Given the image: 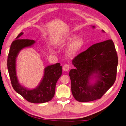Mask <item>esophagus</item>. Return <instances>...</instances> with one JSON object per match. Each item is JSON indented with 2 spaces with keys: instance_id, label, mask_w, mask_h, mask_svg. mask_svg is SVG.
Returning <instances> with one entry per match:
<instances>
[{
  "instance_id": "1",
  "label": "esophagus",
  "mask_w": 126,
  "mask_h": 126,
  "mask_svg": "<svg viewBox=\"0 0 126 126\" xmlns=\"http://www.w3.org/2000/svg\"><path fill=\"white\" fill-rule=\"evenodd\" d=\"M69 68H70L69 66L67 64H64L63 67V71H68L69 70Z\"/></svg>"
}]
</instances>
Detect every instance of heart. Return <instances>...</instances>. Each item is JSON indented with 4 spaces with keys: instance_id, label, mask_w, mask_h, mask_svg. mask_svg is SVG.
I'll return each mask as SVG.
<instances>
[{
    "instance_id": "1",
    "label": "heart",
    "mask_w": 126,
    "mask_h": 126,
    "mask_svg": "<svg viewBox=\"0 0 126 126\" xmlns=\"http://www.w3.org/2000/svg\"><path fill=\"white\" fill-rule=\"evenodd\" d=\"M66 55L69 58H73L77 56L83 49L85 46V40L82 37H78L75 34H69L59 39L56 42V46L58 48H64L68 46ZM51 52H54V50L50 49Z\"/></svg>"
}]
</instances>
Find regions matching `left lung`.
Returning <instances> with one entry per match:
<instances>
[{
  "label": "left lung",
  "instance_id": "1",
  "mask_svg": "<svg viewBox=\"0 0 126 126\" xmlns=\"http://www.w3.org/2000/svg\"><path fill=\"white\" fill-rule=\"evenodd\" d=\"M72 63L76 68L69 73L71 92L78 101L101 98L116 80L118 56L111 39L92 45L76 56Z\"/></svg>",
  "mask_w": 126,
  "mask_h": 126
}]
</instances>
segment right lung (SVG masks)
<instances>
[{"mask_svg":"<svg viewBox=\"0 0 126 126\" xmlns=\"http://www.w3.org/2000/svg\"><path fill=\"white\" fill-rule=\"evenodd\" d=\"M24 33L21 32L10 46L7 59V67L11 85L14 89L28 101L41 104L50 101L55 93L56 83L62 74V66L60 63L49 65L44 69V74L39 84L34 89H28L19 82L16 73V59L22 49L30 47L35 41L20 39Z\"/></svg>","mask_w":126,"mask_h":126,"instance_id":"right-lung-1","label":"right lung"}]
</instances>
